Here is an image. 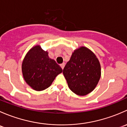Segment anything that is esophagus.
Wrapping results in <instances>:
<instances>
[{
	"mask_svg": "<svg viewBox=\"0 0 127 127\" xmlns=\"http://www.w3.org/2000/svg\"><path fill=\"white\" fill-rule=\"evenodd\" d=\"M64 66H65V64L64 63H62V64H60V66H61V68H62L63 69L64 67Z\"/></svg>",
	"mask_w": 127,
	"mask_h": 127,
	"instance_id": "obj_1",
	"label": "esophagus"
}]
</instances>
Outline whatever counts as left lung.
I'll return each instance as SVG.
<instances>
[{"label":"left lung","instance_id":"1","mask_svg":"<svg viewBox=\"0 0 127 127\" xmlns=\"http://www.w3.org/2000/svg\"><path fill=\"white\" fill-rule=\"evenodd\" d=\"M63 73L72 92L85 96L92 92L99 82L100 63L90 50L81 47L74 51Z\"/></svg>","mask_w":127,"mask_h":127}]
</instances>
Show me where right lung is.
I'll return each instance as SVG.
<instances>
[{
	"mask_svg": "<svg viewBox=\"0 0 127 127\" xmlns=\"http://www.w3.org/2000/svg\"><path fill=\"white\" fill-rule=\"evenodd\" d=\"M62 71L60 65L50 58L47 51L42 50L40 45L30 49L23 61L24 79L34 90L42 91L49 87Z\"/></svg>",
	"mask_w": 127,
	"mask_h": 127,
	"instance_id": "right-lung-1",
	"label": "right lung"
}]
</instances>
